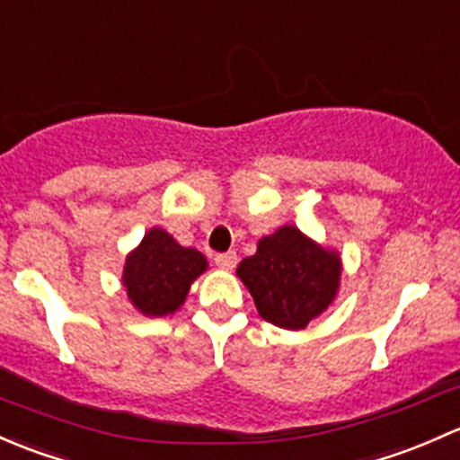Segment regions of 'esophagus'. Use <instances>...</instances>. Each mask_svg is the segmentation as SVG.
I'll use <instances>...</instances> for the list:
<instances>
[{"label": "esophagus", "instance_id": "esophagus-1", "mask_svg": "<svg viewBox=\"0 0 460 460\" xmlns=\"http://www.w3.org/2000/svg\"><path fill=\"white\" fill-rule=\"evenodd\" d=\"M236 261H239V259H236V252H224L215 257V263L219 265L221 270H232L236 265Z\"/></svg>", "mask_w": 460, "mask_h": 460}]
</instances>
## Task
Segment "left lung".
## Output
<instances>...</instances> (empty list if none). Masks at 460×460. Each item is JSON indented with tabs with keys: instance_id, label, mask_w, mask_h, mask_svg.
Here are the masks:
<instances>
[{
	"instance_id": "left-lung-1",
	"label": "left lung",
	"mask_w": 460,
	"mask_h": 460,
	"mask_svg": "<svg viewBox=\"0 0 460 460\" xmlns=\"http://www.w3.org/2000/svg\"><path fill=\"white\" fill-rule=\"evenodd\" d=\"M341 254L316 243L296 226H281L257 243L236 268L261 319L303 330L332 305L341 288Z\"/></svg>"
}]
</instances>
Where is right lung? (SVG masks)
Wrapping results in <instances>:
<instances>
[{
	"label": "right lung",
	"instance_id": "obj_1",
	"mask_svg": "<svg viewBox=\"0 0 460 460\" xmlns=\"http://www.w3.org/2000/svg\"><path fill=\"white\" fill-rule=\"evenodd\" d=\"M208 270V259L195 248H183L164 228H150L126 257L124 281L132 307L144 316L174 314L190 286Z\"/></svg>",
	"mask_w": 460,
	"mask_h": 460
}]
</instances>
